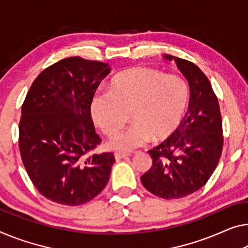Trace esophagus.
I'll use <instances>...</instances> for the list:
<instances>
[{
  "instance_id": "34e87169",
  "label": "esophagus",
  "mask_w": 248,
  "mask_h": 248,
  "mask_svg": "<svg viewBox=\"0 0 248 248\" xmlns=\"http://www.w3.org/2000/svg\"><path fill=\"white\" fill-rule=\"evenodd\" d=\"M129 156H130V155L125 153H114V158H116V160H121L124 159V158H127Z\"/></svg>"
}]
</instances>
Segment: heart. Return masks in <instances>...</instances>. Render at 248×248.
Masks as SVG:
<instances>
[{"label": "heart", "mask_w": 248, "mask_h": 248, "mask_svg": "<svg viewBox=\"0 0 248 248\" xmlns=\"http://www.w3.org/2000/svg\"><path fill=\"white\" fill-rule=\"evenodd\" d=\"M189 98V87L183 78L137 66L114 77L109 90L92 95L90 113L103 134L110 136L130 113L134 123L114 133L107 145L117 151H131L151 138L160 141L170 137L186 116Z\"/></svg>", "instance_id": "b5f03b06"}]
</instances>
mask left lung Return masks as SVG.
Segmentation results:
<instances>
[{"label":"left lung","mask_w":248,"mask_h":248,"mask_svg":"<svg viewBox=\"0 0 248 248\" xmlns=\"http://www.w3.org/2000/svg\"><path fill=\"white\" fill-rule=\"evenodd\" d=\"M189 84V106L179 128L159 146L148 151L153 166L141 176L143 187L164 199L182 198L208 182L223 149L218 99L209 80L193 62L170 54Z\"/></svg>","instance_id":"1"}]
</instances>
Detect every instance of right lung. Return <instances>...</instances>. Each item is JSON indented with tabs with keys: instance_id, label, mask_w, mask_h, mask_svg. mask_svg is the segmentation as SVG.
Returning <instances> with one entry per match:
<instances>
[{
	"instance_id": "1",
	"label": "right lung",
	"mask_w": 248,
	"mask_h": 248,
	"mask_svg": "<svg viewBox=\"0 0 248 248\" xmlns=\"http://www.w3.org/2000/svg\"><path fill=\"white\" fill-rule=\"evenodd\" d=\"M109 73L108 63L63 59L40 73L22 106V161L40 194L58 204H86L109 182L113 154L88 155L100 143L90 101Z\"/></svg>"
}]
</instances>
